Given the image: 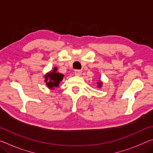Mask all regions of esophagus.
<instances>
[{
	"label": "esophagus",
	"mask_w": 153,
	"mask_h": 153,
	"mask_svg": "<svg viewBox=\"0 0 153 153\" xmlns=\"http://www.w3.org/2000/svg\"><path fill=\"white\" fill-rule=\"evenodd\" d=\"M74 73L76 74V76H79L82 74V70H79V69H76V70L74 71Z\"/></svg>",
	"instance_id": "obj_1"
}]
</instances>
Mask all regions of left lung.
<instances>
[{
    "label": "left lung",
    "instance_id": "obj_1",
    "mask_svg": "<svg viewBox=\"0 0 153 153\" xmlns=\"http://www.w3.org/2000/svg\"><path fill=\"white\" fill-rule=\"evenodd\" d=\"M97 84H98V88H100V87L102 86V83L101 82H97Z\"/></svg>",
    "mask_w": 153,
    "mask_h": 153
}]
</instances>
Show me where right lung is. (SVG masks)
<instances>
[{"label":"right lung","instance_id":"obj_1","mask_svg":"<svg viewBox=\"0 0 153 153\" xmlns=\"http://www.w3.org/2000/svg\"><path fill=\"white\" fill-rule=\"evenodd\" d=\"M57 68L55 67L53 71L46 74L45 76V82L49 89L54 90L55 88H58L59 83L63 80V75L57 73Z\"/></svg>","mask_w":153,"mask_h":153}]
</instances>
